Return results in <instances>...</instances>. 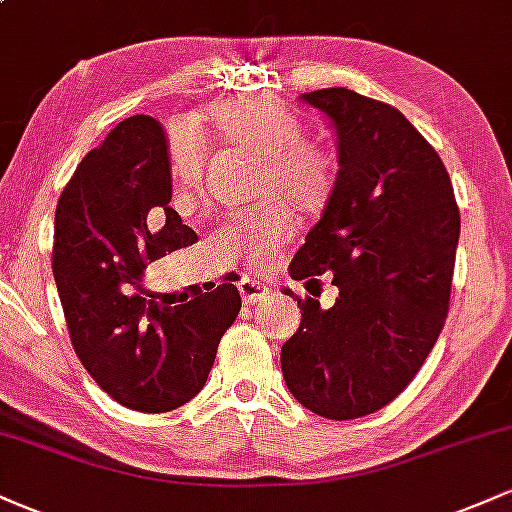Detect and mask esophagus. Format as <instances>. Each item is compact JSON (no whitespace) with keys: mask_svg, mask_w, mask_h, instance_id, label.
Instances as JSON below:
<instances>
[{"mask_svg":"<svg viewBox=\"0 0 512 512\" xmlns=\"http://www.w3.org/2000/svg\"><path fill=\"white\" fill-rule=\"evenodd\" d=\"M238 291H240V298H243V303L252 305V303H260L262 298H267L269 291H272V289H269L267 284H260V281L245 276V279H240Z\"/></svg>","mask_w":512,"mask_h":512,"instance_id":"esophagus-1","label":"esophagus"}]
</instances>
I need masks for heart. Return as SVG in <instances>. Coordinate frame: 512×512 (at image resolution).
<instances>
[{"mask_svg": "<svg viewBox=\"0 0 512 512\" xmlns=\"http://www.w3.org/2000/svg\"><path fill=\"white\" fill-rule=\"evenodd\" d=\"M197 127L219 149L233 146L260 156L257 195L269 197L233 216L228 238L245 250L252 267L272 269L298 231L288 203L303 214H317L337 185V161L325 146L303 137L301 117L289 105L269 96H240L209 105L197 115ZM166 154L178 197L185 204L195 202L207 163L204 142L190 127L175 122L166 134Z\"/></svg>", "mask_w": 512, "mask_h": 512, "instance_id": "heart-1", "label": "heart"}]
</instances>
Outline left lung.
I'll return each instance as SVG.
<instances>
[{"label":"left lung","mask_w":512,"mask_h":512,"mask_svg":"<svg viewBox=\"0 0 512 512\" xmlns=\"http://www.w3.org/2000/svg\"><path fill=\"white\" fill-rule=\"evenodd\" d=\"M301 98L337 129L339 170L289 272L308 284L330 274L339 296L327 310L298 298L303 320L281 346V370L305 409L346 421L390 404L431 354L448 317L460 209L436 149L397 108L349 88Z\"/></svg>","instance_id":"1"}]
</instances>
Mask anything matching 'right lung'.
Masks as SVG:
<instances>
[{
  "label": "right lung",
  "mask_w": 512,
  "mask_h": 512,
  "mask_svg": "<svg viewBox=\"0 0 512 512\" xmlns=\"http://www.w3.org/2000/svg\"><path fill=\"white\" fill-rule=\"evenodd\" d=\"M170 197L163 127L134 115L81 158L55 214L52 274L76 356L115 402L146 414L202 390L240 310L231 279L166 308L144 296V269L197 240Z\"/></svg>",
  "instance_id": "add662e5"
}]
</instances>
